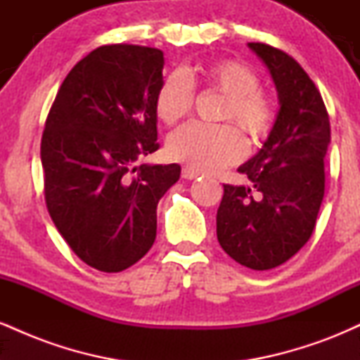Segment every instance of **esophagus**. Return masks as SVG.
Listing matches in <instances>:
<instances>
[{"label": "esophagus", "mask_w": 360, "mask_h": 360, "mask_svg": "<svg viewBox=\"0 0 360 360\" xmlns=\"http://www.w3.org/2000/svg\"><path fill=\"white\" fill-rule=\"evenodd\" d=\"M181 176H183L184 179H196V177L201 176V172L196 171V169L189 167V166H184L183 171H181Z\"/></svg>", "instance_id": "obj_1"}]
</instances>
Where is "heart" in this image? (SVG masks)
<instances>
[{"label": "heart", "mask_w": 360, "mask_h": 360, "mask_svg": "<svg viewBox=\"0 0 360 360\" xmlns=\"http://www.w3.org/2000/svg\"><path fill=\"white\" fill-rule=\"evenodd\" d=\"M194 88L212 89L225 96L218 120L235 123L250 142L267 137L274 125V105L259 89L257 74L230 59L167 76L155 98L157 117L166 125L183 122L191 113ZM167 154L196 171L212 172L240 159L243 140L230 125L205 127L191 123L169 137Z\"/></svg>", "instance_id": "heart-1"}]
</instances>
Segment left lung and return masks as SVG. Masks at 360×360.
<instances>
[{"mask_svg":"<svg viewBox=\"0 0 360 360\" xmlns=\"http://www.w3.org/2000/svg\"><path fill=\"white\" fill-rule=\"evenodd\" d=\"M278 89L279 113L259 154L242 164L252 186L223 184L217 237L233 260L274 269L311 237L325 194L330 120L315 82L286 52L250 42Z\"/></svg>","mask_w":360,"mask_h":360,"instance_id":"1","label":"left lung"}]
</instances>
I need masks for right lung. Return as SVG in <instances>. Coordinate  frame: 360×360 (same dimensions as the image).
<instances>
[{"label": "right lung", "mask_w": 360, "mask_h": 360, "mask_svg": "<svg viewBox=\"0 0 360 360\" xmlns=\"http://www.w3.org/2000/svg\"><path fill=\"white\" fill-rule=\"evenodd\" d=\"M164 53L101 45L62 82L40 146L49 214L82 262L120 272L150 250L157 203L179 164H139L159 148L155 98Z\"/></svg>", "instance_id": "add662e5"}]
</instances>
